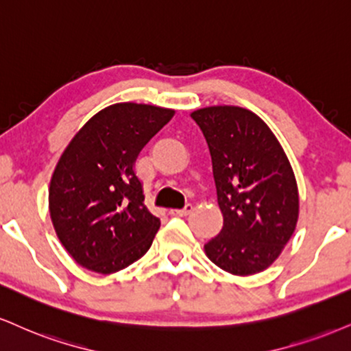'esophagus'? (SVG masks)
Wrapping results in <instances>:
<instances>
[{
  "label": "esophagus",
  "mask_w": 351,
  "mask_h": 351,
  "mask_svg": "<svg viewBox=\"0 0 351 351\" xmlns=\"http://www.w3.org/2000/svg\"><path fill=\"white\" fill-rule=\"evenodd\" d=\"M191 210H193V204H189V202H188V204L184 206L183 209H171L170 214H171V216H180V217H183V216H188V214L191 213Z\"/></svg>",
  "instance_id": "obj_1"
}]
</instances>
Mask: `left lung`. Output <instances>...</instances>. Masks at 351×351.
Returning <instances> with one entry per match:
<instances>
[{
    "mask_svg": "<svg viewBox=\"0 0 351 351\" xmlns=\"http://www.w3.org/2000/svg\"><path fill=\"white\" fill-rule=\"evenodd\" d=\"M208 142L223 227L204 245L223 271L267 269L294 234L299 193L294 171L271 129L239 106L191 112Z\"/></svg>",
    "mask_w": 351,
    "mask_h": 351,
    "instance_id": "1",
    "label": "left lung"
}]
</instances>
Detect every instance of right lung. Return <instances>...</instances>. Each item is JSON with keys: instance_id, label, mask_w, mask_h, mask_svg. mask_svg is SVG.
Instances as JSON below:
<instances>
[{"instance_id": "add662e5", "label": "right lung", "mask_w": 351, "mask_h": 351, "mask_svg": "<svg viewBox=\"0 0 351 351\" xmlns=\"http://www.w3.org/2000/svg\"><path fill=\"white\" fill-rule=\"evenodd\" d=\"M175 111L117 103L91 117L63 150L49 188L53 229L83 268L111 274L147 253L160 219L143 204L134 165Z\"/></svg>"}]
</instances>
